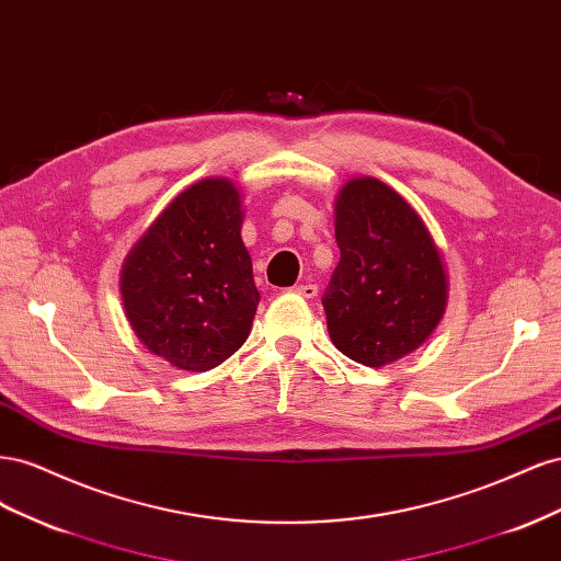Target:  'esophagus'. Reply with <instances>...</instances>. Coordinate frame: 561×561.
<instances>
[{"label":"esophagus","mask_w":561,"mask_h":561,"mask_svg":"<svg viewBox=\"0 0 561 561\" xmlns=\"http://www.w3.org/2000/svg\"><path fill=\"white\" fill-rule=\"evenodd\" d=\"M295 293L301 295V297H307V299H313V297H318V285L301 283V285H295Z\"/></svg>","instance_id":"1"}]
</instances>
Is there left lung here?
Here are the masks:
<instances>
[{
	"label": "left lung",
	"mask_w": 561,
	"mask_h": 561,
	"mask_svg": "<svg viewBox=\"0 0 561 561\" xmlns=\"http://www.w3.org/2000/svg\"><path fill=\"white\" fill-rule=\"evenodd\" d=\"M342 257L322 307L332 344L383 367L416 351L447 309L449 280L428 227L377 178L348 180L334 203Z\"/></svg>",
	"instance_id": "8db88e82"
}]
</instances>
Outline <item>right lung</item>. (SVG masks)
<instances>
[{
    "label": "right lung",
    "mask_w": 561,
    "mask_h": 561,
    "mask_svg": "<svg viewBox=\"0 0 561 561\" xmlns=\"http://www.w3.org/2000/svg\"><path fill=\"white\" fill-rule=\"evenodd\" d=\"M241 227L236 184L208 178L175 196L128 252L126 318L140 342L178 369H213L250 334L260 293Z\"/></svg>",
    "instance_id": "right-lung-1"
}]
</instances>
